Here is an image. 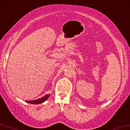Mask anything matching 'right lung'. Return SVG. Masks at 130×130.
I'll list each match as a JSON object with an SVG mask.
<instances>
[{
    "mask_svg": "<svg viewBox=\"0 0 130 130\" xmlns=\"http://www.w3.org/2000/svg\"><path fill=\"white\" fill-rule=\"evenodd\" d=\"M50 96L49 94L46 95L44 96L41 98L36 99V100H33V101H26V102L28 103H31V104H40V103H42L44 102L45 101H46V99L48 98L49 96Z\"/></svg>",
    "mask_w": 130,
    "mask_h": 130,
    "instance_id": "obj_1",
    "label": "right lung"
}]
</instances>
